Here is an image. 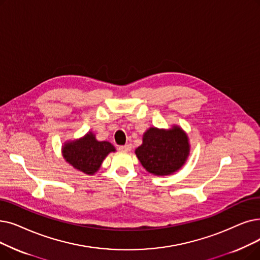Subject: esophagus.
I'll return each instance as SVG.
<instances>
[{
    "label": "esophagus",
    "mask_w": 260,
    "mask_h": 260,
    "mask_svg": "<svg viewBox=\"0 0 260 260\" xmlns=\"http://www.w3.org/2000/svg\"><path fill=\"white\" fill-rule=\"evenodd\" d=\"M119 150L121 152H129L132 150V144H125V145H121L119 146Z\"/></svg>",
    "instance_id": "1"
}]
</instances>
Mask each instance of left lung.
<instances>
[{"label": "left lung", "instance_id": "8db88e82", "mask_svg": "<svg viewBox=\"0 0 260 260\" xmlns=\"http://www.w3.org/2000/svg\"><path fill=\"white\" fill-rule=\"evenodd\" d=\"M190 152L187 134L177 125L170 129L150 127L135 154L146 171L158 176L170 175L182 168Z\"/></svg>", "mask_w": 260, "mask_h": 260}]
</instances>
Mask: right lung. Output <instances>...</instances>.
<instances>
[{
    "instance_id": "add662e5",
    "label": "right lung",
    "mask_w": 260,
    "mask_h": 260,
    "mask_svg": "<svg viewBox=\"0 0 260 260\" xmlns=\"http://www.w3.org/2000/svg\"><path fill=\"white\" fill-rule=\"evenodd\" d=\"M115 151V146L110 142L98 141L95 135L89 132L83 138L67 141L62 146V156L78 171L92 175L99 170L105 157Z\"/></svg>"
}]
</instances>
